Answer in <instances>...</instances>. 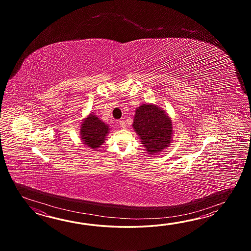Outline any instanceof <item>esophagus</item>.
<instances>
[{
  "label": "esophagus",
  "instance_id": "obj_1",
  "mask_svg": "<svg viewBox=\"0 0 251 251\" xmlns=\"http://www.w3.org/2000/svg\"><path fill=\"white\" fill-rule=\"evenodd\" d=\"M118 123H119V126H120L121 127H126V123H125V121H124V120H119V122H118Z\"/></svg>",
  "mask_w": 251,
  "mask_h": 251
}]
</instances>
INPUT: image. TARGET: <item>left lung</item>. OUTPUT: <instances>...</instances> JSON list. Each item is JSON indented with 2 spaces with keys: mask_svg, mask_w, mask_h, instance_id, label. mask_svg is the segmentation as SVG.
Listing matches in <instances>:
<instances>
[{
  "mask_svg": "<svg viewBox=\"0 0 251 251\" xmlns=\"http://www.w3.org/2000/svg\"><path fill=\"white\" fill-rule=\"evenodd\" d=\"M133 127L150 154L159 153L171 144V118L165 110L155 104L145 103L136 108Z\"/></svg>",
  "mask_w": 251,
  "mask_h": 251,
  "instance_id": "1",
  "label": "left lung"
}]
</instances>
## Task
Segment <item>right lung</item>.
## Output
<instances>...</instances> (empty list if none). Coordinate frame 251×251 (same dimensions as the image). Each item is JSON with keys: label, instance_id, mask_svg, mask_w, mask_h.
<instances>
[{"label": "right lung", "instance_id": "add662e5", "mask_svg": "<svg viewBox=\"0 0 251 251\" xmlns=\"http://www.w3.org/2000/svg\"><path fill=\"white\" fill-rule=\"evenodd\" d=\"M108 125L91 113L87 116L80 125V134L81 142L87 147L98 151L104 144L107 133H109Z\"/></svg>", "mask_w": 251, "mask_h": 251}]
</instances>
